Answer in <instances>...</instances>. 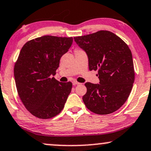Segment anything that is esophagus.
I'll return each instance as SVG.
<instances>
[{"mask_svg":"<svg viewBox=\"0 0 151 151\" xmlns=\"http://www.w3.org/2000/svg\"><path fill=\"white\" fill-rule=\"evenodd\" d=\"M72 83H73V85H79L80 84V83H78V82H77V81H73Z\"/></svg>","mask_w":151,"mask_h":151,"instance_id":"34e87169","label":"esophagus"}]
</instances>
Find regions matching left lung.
Here are the masks:
<instances>
[{"instance_id": "1", "label": "left lung", "mask_w": 151, "mask_h": 151, "mask_svg": "<svg viewBox=\"0 0 151 151\" xmlns=\"http://www.w3.org/2000/svg\"><path fill=\"white\" fill-rule=\"evenodd\" d=\"M73 38L86 52L89 69L98 70L96 76L99 79V84H85V105L99 115L115 112L127 101L134 81L131 50L120 37L109 31Z\"/></svg>"}]
</instances>
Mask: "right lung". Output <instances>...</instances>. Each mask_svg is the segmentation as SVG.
Returning a JSON list of instances; mask_svg holds the SVG:
<instances>
[{
    "label": "right lung",
    "instance_id": "right-lung-1",
    "mask_svg": "<svg viewBox=\"0 0 151 151\" xmlns=\"http://www.w3.org/2000/svg\"><path fill=\"white\" fill-rule=\"evenodd\" d=\"M72 43V37L44 36L22 47L14 64V80L20 99L35 117L52 118L64 109L72 83H61L51 76Z\"/></svg>",
    "mask_w": 151,
    "mask_h": 151
}]
</instances>
